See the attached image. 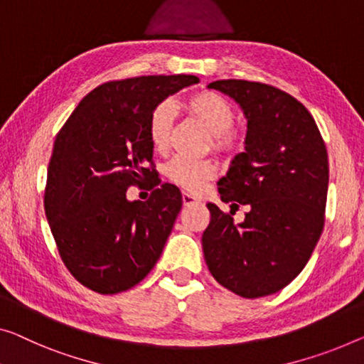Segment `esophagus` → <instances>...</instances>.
<instances>
[{"instance_id": "1", "label": "esophagus", "mask_w": 364, "mask_h": 364, "mask_svg": "<svg viewBox=\"0 0 364 364\" xmlns=\"http://www.w3.org/2000/svg\"><path fill=\"white\" fill-rule=\"evenodd\" d=\"M181 198H183V204H184V205H191V204L200 203V200H199L196 196H193V194H189V193H186V191L181 193Z\"/></svg>"}]
</instances>
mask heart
Masks as SVG:
<instances>
[{
    "label": "heart",
    "mask_w": 364,
    "mask_h": 364,
    "mask_svg": "<svg viewBox=\"0 0 364 364\" xmlns=\"http://www.w3.org/2000/svg\"><path fill=\"white\" fill-rule=\"evenodd\" d=\"M184 111L193 116L210 132L213 147L219 151H230L235 147V112L224 97L213 91H199L183 102ZM173 124V109L168 102H161L151 111L147 122V135L150 145L159 154H165L170 147ZM217 175V166L210 160H171L166 166V176L176 186L189 193L203 191L205 183Z\"/></svg>",
    "instance_id": "1"
}]
</instances>
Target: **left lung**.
<instances>
[{
    "mask_svg": "<svg viewBox=\"0 0 364 364\" xmlns=\"http://www.w3.org/2000/svg\"><path fill=\"white\" fill-rule=\"evenodd\" d=\"M232 97L247 117L245 151L219 180L224 203L248 204L245 220L208 203L203 252L210 274L255 299L283 289L306 267L323 230L328 156L311 112L274 86L245 80L208 85Z\"/></svg>",
    "mask_w": 364,
    "mask_h": 364,
    "instance_id": "left-lung-1",
    "label": "left lung"
}]
</instances>
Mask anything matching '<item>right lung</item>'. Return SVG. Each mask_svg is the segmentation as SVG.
Masks as SVG:
<instances>
[{
    "label": "right lung",
    "mask_w": 364,
    "mask_h": 364,
    "mask_svg": "<svg viewBox=\"0 0 364 364\" xmlns=\"http://www.w3.org/2000/svg\"><path fill=\"white\" fill-rule=\"evenodd\" d=\"M196 83L194 75L107 81L80 101L57 134L43 205L62 262L88 289L127 291L159 262L181 210L180 189L152 181L147 201L125 194L155 178L151 111Z\"/></svg>",
    "instance_id": "obj_1"
}]
</instances>
